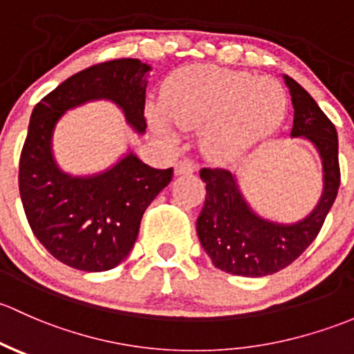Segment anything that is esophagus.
Listing matches in <instances>:
<instances>
[{
  "instance_id": "esophagus-1",
  "label": "esophagus",
  "mask_w": 354,
  "mask_h": 354,
  "mask_svg": "<svg viewBox=\"0 0 354 354\" xmlns=\"http://www.w3.org/2000/svg\"><path fill=\"white\" fill-rule=\"evenodd\" d=\"M196 170V165L191 162V160H180V162L176 163V174L177 176H189Z\"/></svg>"
}]
</instances>
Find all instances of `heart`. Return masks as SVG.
Instances as JSON below:
<instances>
[{
  "label": "heart",
  "mask_w": 354,
  "mask_h": 354,
  "mask_svg": "<svg viewBox=\"0 0 354 354\" xmlns=\"http://www.w3.org/2000/svg\"><path fill=\"white\" fill-rule=\"evenodd\" d=\"M285 111V90L274 78L203 64L178 69L165 102L150 105V118L167 138L174 136L172 121L180 127L204 124L206 151L233 156L271 134Z\"/></svg>",
  "instance_id": "1"
}]
</instances>
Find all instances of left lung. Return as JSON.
Returning a JSON list of instances; mask_svg holds the SVG:
<instances>
[{
	"instance_id": "left-lung-1",
	"label": "left lung",
	"mask_w": 354,
	"mask_h": 354,
	"mask_svg": "<svg viewBox=\"0 0 354 354\" xmlns=\"http://www.w3.org/2000/svg\"><path fill=\"white\" fill-rule=\"evenodd\" d=\"M293 104L291 136L310 140L322 156L324 194L310 216L295 225H276L252 213L235 177L225 169L204 167L206 199L198 218L199 242L221 271L261 278L288 268L317 239L339 191L337 133L330 119L293 78L285 76Z\"/></svg>"
}]
</instances>
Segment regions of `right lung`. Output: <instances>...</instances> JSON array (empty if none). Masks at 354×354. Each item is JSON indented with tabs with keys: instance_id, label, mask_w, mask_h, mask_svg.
<instances>
[{
	"instance_id": "1",
	"label": "right lung",
	"mask_w": 354,
	"mask_h": 354,
	"mask_svg": "<svg viewBox=\"0 0 354 354\" xmlns=\"http://www.w3.org/2000/svg\"><path fill=\"white\" fill-rule=\"evenodd\" d=\"M148 71V64L131 57L93 64L69 76L32 111L18 169L21 204L39 242L69 268H115L133 249L145 209L172 180L174 169H151L127 155L100 176H66L50 153L54 126L68 109L109 98L143 133Z\"/></svg>"
}]
</instances>
